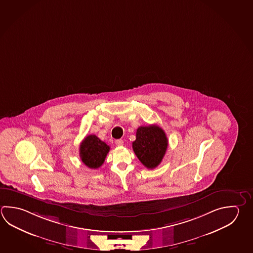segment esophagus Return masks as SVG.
<instances>
[{
  "mask_svg": "<svg viewBox=\"0 0 253 253\" xmlns=\"http://www.w3.org/2000/svg\"><path fill=\"white\" fill-rule=\"evenodd\" d=\"M115 145L118 146V147L124 146V140H123V139H116V140H115Z\"/></svg>",
  "mask_w": 253,
  "mask_h": 253,
  "instance_id": "34e87169",
  "label": "esophagus"
}]
</instances>
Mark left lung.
<instances>
[{
	"mask_svg": "<svg viewBox=\"0 0 253 253\" xmlns=\"http://www.w3.org/2000/svg\"><path fill=\"white\" fill-rule=\"evenodd\" d=\"M167 146L168 139L164 129L155 124L138 127L132 142L135 155L148 169H154L162 162Z\"/></svg>",
	"mask_w": 253,
	"mask_h": 253,
	"instance_id": "left-lung-1",
	"label": "left lung"
}]
</instances>
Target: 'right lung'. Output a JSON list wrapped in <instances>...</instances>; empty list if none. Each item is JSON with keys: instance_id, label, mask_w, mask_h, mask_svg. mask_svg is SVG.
<instances>
[{"instance_id": "add662e5", "label": "right lung", "mask_w": 253, "mask_h": 253, "mask_svg": "<svg viewBox=\"0 0 253 253\" xmlns=\"http://www.w3.org/2000/svg\"><path fill=\"white\" fill-rule=\"evenodd\" d=\"M110 147L95 135H88L80 146V156L82 162L91 169H97L105 162Z\"/></svg>"}]
</instances>
